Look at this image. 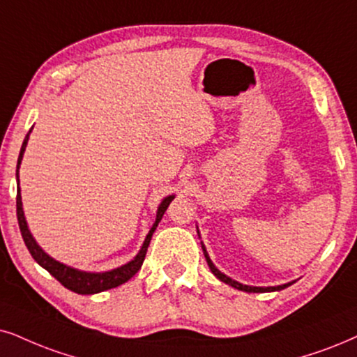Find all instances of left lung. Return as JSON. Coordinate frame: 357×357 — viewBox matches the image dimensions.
I'll list each match as a JSON object with an SVG mask.
<instances>
[{"label": "left lung", "mask_w": 357, "mask_h": 357, "mask_svg": "<svg viewBox=\"0 0 357 357\" xmlns=\"http://www.w3.org/2000/svg\"><path fill=\"white\" fill-rule=\"evenodd\" d=\"M202 252H204V257H206V260H207V265H209L211 272L214 273L215 277H218V278L220 280V282L227 283V285H231V287H234V288H237V290L249 291V293H265V291H277V290H283V288H287V287H290V285H291V283H285V285H278V287H249V285H242V283H238V282H236V280L229 278L227 275L220 273L219 270L215 268V265L212 264L211 259H209V255H207L204 243H202Z\"/></svg>", "instance_id": "obj_1"}]
</instances>
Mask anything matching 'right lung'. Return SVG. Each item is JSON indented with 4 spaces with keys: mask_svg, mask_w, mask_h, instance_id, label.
Returning <instances> with one entry per match:
<instances>
[{
    "mask_svg": "<svg viewBox=\"0 0 357 357\" xmlns=\"http://www.w3.org/2000/svg\"><path fill=\"white\" fill-rule=\"evenodd\" d=\"M29 133H31V130H29ZM29 133L26 135L24 142H22L20 158H17V169H20L22 155H24L26 145H28ZM16 178H17V184H20V173H17V171H16ZM173 199H174V196L165 197L163 202H161L160 207H158L155 224H153L151 231L148 232V236L145 238V242H143V247H142V250L138 252V255L135 257L132 261H128V264L121 265V267L115 268V270H110V272H103V273H87V272H80V270L70 268V267H67V265L59 264L57 260L51 259V257H49L46 252L40 249L38 243H36L33 236H31L28 224H26L24 212H22L20 188H17V196H16V214H17V224H20L21 236H22V238H24L26 247H28L29 254L33 255V259L38 261L40 267L46 268L54 278L59 280V282H61L66 288H69V290L79 293V295H93V293H100V291L110 290V288H115V287L121 285V283L128 282V280L132 278L139 268H142L143 260H145V255H146V250H148V245H150L153 232L156 231L158 224H160L161 218H163L166 209H168L169 202Z\"/></svg>",
    "mask_w": 357,
    "mask_h": 357,
    "instance_id": "add662e5",
    "label": "right lung"
}]
</instances>
